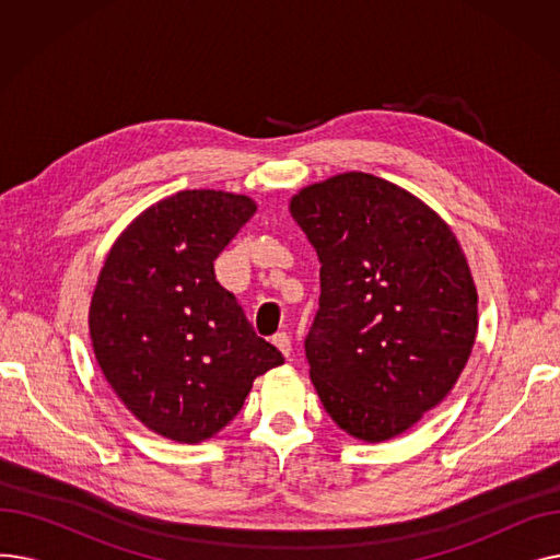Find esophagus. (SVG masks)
<instances>
[{
  "mask_svg": "<svg viewBox=\"0 0 560 560\" xmlns=\"http://www.w3.org/2000/svg\"><path fill=\"white\" fill-rule=\"evenodd\" d=\"M272 342L279 347V351H281L283 357H290L292 345H290V336H288L285 331H279V334H275V336H272Z\"/></svg>",
  "mask_w": 560,
  "mask_h": 560,
  "instance_id": "obj_1",
  "label": "esophagus"
}]
</instances>
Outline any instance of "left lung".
<instances>
[{
    "label": "left lung",
    "instance_id": "8db88e82",
    "mask_svg": "<svg viewBox=\"0 0 560 560\" xmlns=\"http://www.w3.org/2000/svg\"><path fill=\"white\" fill-rule=\"evenodd\" d=\"M319 258V308L304 340L331 420L390 440L443 401L477 338V288L452 229L418 197L345 172L292 197Z\"/></svg>",
    "mask_w": 560,
    "mask_h": 560
}]
</instances>
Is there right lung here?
I'll return each mask as SVG.
<instances>
[{"label":"right lung","instance_id":"obj_1","mask_svg":"<svg viewBox=\"0 0 560 560\" xmlns=\"http://www.w3.org/2000/svg\"><path fill=\"white\" fill-rule=\"evenodd\" d=\"M254 213L245 195L176 192L127 226L100 272L91 304L97 363L131 413L176 443L215 435L238 416L254 378L283 363L213 268Z\"/></svg>","mask_w":560,"mask_h":560}]
</instances>
